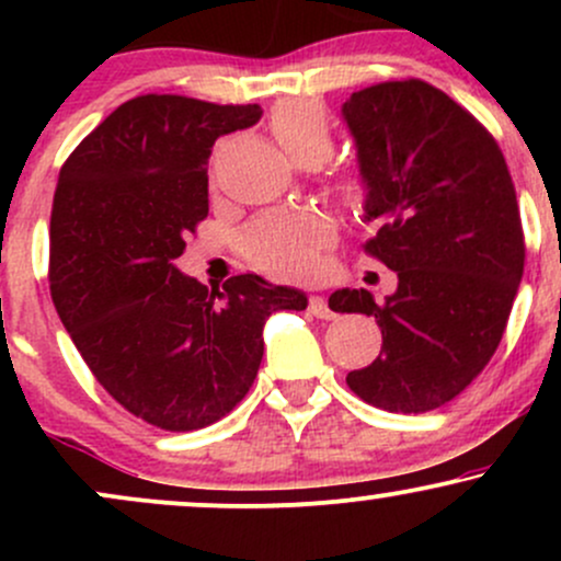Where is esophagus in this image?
<instances>
[{
	"instance_id": "1",
	"label": "esophagus",
	"mask_w": 561,
	"mask_h": 561,
	"mask_svg": "<svg viewBox=\"0 0 561 561\" xmlns=\"http://www.w3.org/2000/svg\"><path fill=\"white\" fill-rule=\"evenodd\" d=\"M308 313H311V317H317V319H332L334 317L332 308L327 306V300L321 298V295H311V298H308Z\"/></svg>"
}]
</instances>
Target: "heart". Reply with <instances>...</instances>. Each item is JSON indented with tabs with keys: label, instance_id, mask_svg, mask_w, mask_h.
Instances as JSON below:
<instances>
[{
	"label": "heart",
	"instance_id": "heart-1",
	"mask_svg": "<svg viewBox=\"0 0 561 561\" xmlns=\"http://www.w3.org/2000/svg\"><path fill=\"white\" fill-rule=\"evenodd\" d=\"M276 141L295 163L319 165L330 158L334 139L324 107L298 96L276 105L268 118ZM358 195L356 179L345 182ZM332 224L311 210H268L250 221L240 234V253L263 272L282 276H308L319 268L321 244L330 242Z\"/></svg>",
	"mask_w": 561,
	"mask_h": 561
}]
</instances>
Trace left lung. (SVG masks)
I'll return each mask as SVG.
<instances>
[{
    "label": "left lung",
    "instance_id": "obj_1",
    "mask_svg": "<svg viewBox=\"0 0 561 561\" xmlns=\"http://www.w3.org/2000/svg\"><path fill=\"white\" fill-rule=\"evenodd\" d=\"M377 234L364 253L398 274L396 295L337 289L330 308L375 317L382 351L345 377L366 403L422 414L485 369L525 268L512 173L493 134L422 79L382 81L343 105Z\"/></svg>",
    "mask_w": 561,
    "mask_h": 561
}]
</instances>
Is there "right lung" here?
Returning a JSON list of instances; mask_svg holds the SVG:
<instances>
[{
  "instance_id": "1",
  "label": "right lung",
  "mask_w": 561,
  "mask_h": 561,
  "mask_svg": "<svg viewBox=\"0 0 561 561\" xmlns=\"http://www.w3.org/2000/svg\"><path fill=\"white\" fill-rule=\"evenodd\" d=\"M259 105L139 94L60 169L49 221V293L96 382L128 414L190 433L253 388L263 321L306 295L237 274L208 289L173 259L208 218V156Z\"/></svg>"
}]
</instances>
